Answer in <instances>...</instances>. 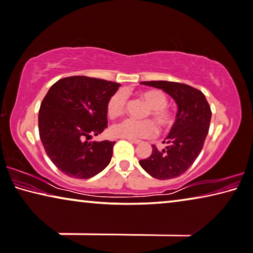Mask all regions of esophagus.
Wrapping results in <instances>:
<instances>
[{
	"label": "esophagus",
	"instance_id": "34e87169",
	"mask_svg": "<svg viewBox=\"0 0 253 253\" xmlns=\"http://www.w3.org/2000/svg\"><path fill=\"white\" fill-rule=\"evenodd\" d=\"M127 141H130L131 143H134V145H139V143H141V141L137 139H127Z\"/></svg>",
	"mask_w": 253,
	"mask_h": 253
}]
</instances>
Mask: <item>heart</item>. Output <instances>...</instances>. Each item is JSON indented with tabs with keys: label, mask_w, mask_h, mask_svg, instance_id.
<instances>
[{
	"label": "heart",
	"mask_w": 253,
	"mask_h": 253,
	"mask_svg": "<svg viewBox=\"0 0 253 253\" xmlns=\"http://www.w3.org/2000/svg\"><path fill=\"white\" fill-rule=\"evenodd\" d=\"M141 98L150 108V115L162 129H166L172 126L173 116L166 110L167 98L159 90H146L142 91ZM126 95L122 90L116 91L108 99L107 114L111 119H115L122 115L126 110ZM149 114V113H148ZM111 134L116 138L123 139H140L151 138L157 133V126L151 120L145 121H135V120L126 119L123 121L115 123L111 127Z\"/></svg>",
	"instance_id": "obj_1"
}]
</instances>
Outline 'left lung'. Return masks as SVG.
<instances>
[{"mask_svg":"<svg viewBox=\"0 0 253 253\" xmlns=\"http://www.w3.org/2000/svg\"><path fill=\"white\" fill-rule=\"evenodd\" d=\"M140 84L162 89L169 94L177 105V113L172 129L163 141L167 146L158 150L153 145L150 156L139 161V164L158 180L180 176L201 153L211 124V106L203 92L188 84L162 80Z\"/></svg>","mask_w":253,"mask_h":253,"instance_id":"8db88e82","label":"left lung"}]
</instances>
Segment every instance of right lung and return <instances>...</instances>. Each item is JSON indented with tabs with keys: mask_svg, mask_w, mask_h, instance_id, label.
Masks as SVG:
<instances>
[{
	"mask_svg": "<svg viewBox=\"0 0 253 253\" xmlns=\"http://www.w3.org/2000/svg\"><path fill=\"white\" fill-rule=\"evenodd\" d=\"M120 84L75 76L49 88L41 104L38 129L44 149L65 175L89 178L110 164L115 141H88L107 124V103Z\"/></svg>",
	"mask_w": 253,
	"mask_h": 253,
	"instance_id": "right-lung-1",
	"label": "right lung"
}]
</instances>
